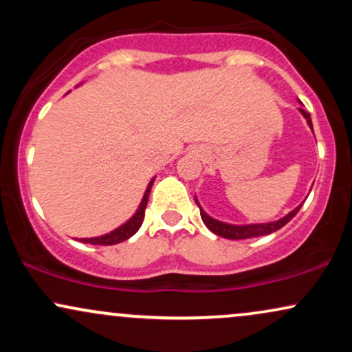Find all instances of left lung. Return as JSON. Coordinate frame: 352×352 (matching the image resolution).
<instances>
[{"instance_id": "1", "label": "left lung", "mask_w": 352, "mask_h": 352, "mask_svg": "<svg viewBox=\"0 0 352 352\" xmlns=\"http://www.w3.org/2000/svg\"><path fill=\"white\" fill-rule=\"evenodd\" d=\"M300 111H301V114L306 117V120H308L309 127L313 129V124H311V116L305 111V109H300ZM197 205H199V201H197ZM199 208H200V205H199ZM300 208H301V205L300 207L294 208L292 213H288L285 218H281V220H278V221H272V223L240 225V227H238V225H228V223H223V221L213 220V218L208 217L201 208H200V217H201V220H204V223L207 225V228L210 230V232H213L215 235L230 238V240H246V238L270 235V233L276 232V230L285 227V225L288 223V221L292 220V218L296 215L298 212H300Z\"/></svg>"}]
</instances>
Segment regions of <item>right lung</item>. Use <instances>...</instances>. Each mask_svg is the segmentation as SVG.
I'll return each mask as SVG.
<instances>
[{
  "instance_id": "add662e5",
  "label": "right lung",
  "mask_w": 352,
  "mask_h": 352,
  "mask_svg": "<svg viewBox=\"0 0 352 352\" xmlns=\"http://www.w3.org/2000/svg\"><path fill=\"white\" fill-rule=\"evenodd\" d=\"M152 184L153 180L148 184L147 190H145V195L142 199V204H140L139 210L135 212V215L131 218V220L127 221V223H124L122 227L116 228L114 232L107 233V235H102V236H96V238H82V243H91V245H117L120 243V241H125L127 238H131L132 235H135L137 230L140 228V225H142L144 221V215H145V207H147V200H148V193H151V188H152Z\"/></svg>"
}]
</instances>
